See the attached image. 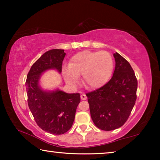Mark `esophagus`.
<instances>
[{
    "label": "esophagus",
    "mask_w": 160,
    "mask_h": 160,
    "mask_svg": "<svg viewBox=\"0 0 160 160\" xmlns=\"http://www.w3.org/2000/svg\"><path fill=\"white\" fill-rule=\"evenodd\" d=\"M80 98H81V99H82V100H85L87 99V96L85 95V94L82 93V94H81Z\"/></svg>",
    "instance_id": "34e87169"
}]
</instances>
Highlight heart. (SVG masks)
Returning <instances> with one entry per match:
<instances>
[{
  "instance_id": "obj_1",
  "label": "heart",
  "mask_w": 160,
  "mask_h": 160,
  "mask_svg": "<svg viewBox=\"0 0 160 160\" xmlns=\"http://www.w3.org/2000/svg\"><path fill=\"white\" fill-rule=\"evenodd\" d=\"M113 68V61L107 51H83L70 58L68 68L63 70L65 80L74 85L80 75L86 88L97 89L109 79Z\"/></svg>"
}]
</instances>
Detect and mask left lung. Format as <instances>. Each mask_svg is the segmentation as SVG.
<instances>
[{
    "label": "left lung",
    "instance_id": "left-lung-1",
    "mask_svg": "<svg viewBox=\"0 0 160 160\" xmlns=\"http://www.w3.org/2000/svg\"><path fill=\"white\" fill-rule=\"evenodd\" d=\"M116 66L113 76L104 86L86 94L91 118L97 128L112 131L128 120L136 101L138 80L130 63L113 53Z\"/></svg>",
    "mask_w": 160,
    "mask_h": 160
}]
</instances>
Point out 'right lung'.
I'll use <instances>...</instances> for the list:
<instances>
[{
	"label": "right lung",
	"instance_id": "right-lung-1",
	"mask_svg": "<svg viewBox=\"0 0 160 160\" xmlns=\"http://www.w3.org/2000/svg\"><path fill=\"white\" fill-rule=\"evenodd\" d=\"M65 56L63 49L47 51L32 65L25 83L28 106L37 124L43 131L54 135L63 134L72 127L80 102V94L59 90L44 91L39 82L46 70L56 69L61 73Z\"/></svg>",
	"mask_w": 160,
	"mask_h": 160
}]
</instances>
